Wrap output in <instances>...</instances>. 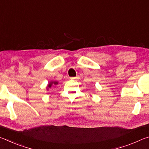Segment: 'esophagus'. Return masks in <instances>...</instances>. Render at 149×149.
Wrapping results in <instances>:
<instances>
[{"mask_svg":"<svg viewBox=\"0 0 149 149\" xmlns=\"http://www.w3.org/2000/svg\"><path fill=\"white\" fill-rule=\"evenodd\" d=\"M70 79L74 80V79H79V76H77V77H70Z\"/></svg>","mask_w":149,"mask_h":149,"instance_id":"1","label":"esophagus"}]
</instances>
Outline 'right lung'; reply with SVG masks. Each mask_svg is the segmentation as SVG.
Returning a JSON list of instances; mask_svg holds the SVG:
<instances>
[{
  "instance_id": "add662e5",
  "label": "right lung",
  "mask_w": 149,
  "mask_h": 149,
  "mask_svg": "<svg viewBox=\"0 0 149 149\" xmlns=\"http://www.w3.org/2000/svg\"><path fill=\"white\" fill-rule=\"evenodd\" d=\"M58 84V82L57 81H50L49 84L47 85V87L50 88L52 87V85H57Z\"/></svg>"
}]
</instances>
